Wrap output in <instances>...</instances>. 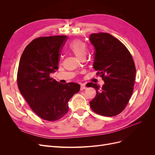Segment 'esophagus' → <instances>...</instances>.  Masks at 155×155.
Returning a JSON list of instances; mask_svg holds the SVG:
<instances>
[{
    "instance_id": "esophagus-1",
    "label": "esophagus",
    "mask_w": 155,
    "mask_h": 155,
    "mask_svg": "<svg viewBox=\"0 0 155 155\" xmlns=\"http://www.w3.org/2000/svg\"><path fill=\"white\" fill-rule=\"evenodd\" d=\"M86 88H87V87H86V85H85V84H81V88H80L81 91L84 90V89H86Z\"/></svg>"
}]
</instances>
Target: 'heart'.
<instances>
[{"mask_svg":"<svg viewBox=\"0 0 155 155\" xmlns=\"http://www.w3.org/2000/svg\"><path fill=\"white\" fill-rule=\"evenodd\" d=\"M69 48L79 59L85 57L87 54V45L80 40H74L70 43Z\"/></svg>","mask_w":155,"mask_h":155,"instance_id":"b5f03b06","label":"heart"}]
</instances>
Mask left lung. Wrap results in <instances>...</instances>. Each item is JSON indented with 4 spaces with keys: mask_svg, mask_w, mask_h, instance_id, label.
I'll use <instances>...</instances> for the list:
<instances>
[{
    "mask_svg": "<svg viewBox=\"0 0 155 155\" xmlns=\"http://www.w3.org/2000/svg\"><path fill=\"white\" fill-rule=\"evenodd\" d=\"M94 46L93 68L105 84L88 83L96 89V95L90 102L92 110L104 116H114L122 112L134 90L136 67L126 46L107 33L92 34L89 37Z\"/></svg>",
    "mask_w": 155,
    "mask_h": 155,
    "instance_id": "8db88e82",
    "label": "left lung"
}]
</instances>
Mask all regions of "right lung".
Instances as JSON below:
<instances>
[{
  "label": "right lung",
  "mask_w": 155,
  "mask_h": 155,
  "mask_svg": "<svg viewBox=\"0 0 155 155\" xmlns=\"http://www.w3.org/2000/svg\"><path fill=\"white\" fill-rule=\"evenodd\" d=\"M67 40V35L34 39L25 48L18 64V89L32 110L45 120L56 121L66 114L68 101L80 89L78 83L62 84L50 76L58 68Z\"/></svg>",
  "instance_id": "obj_1"
}]
</instances>
